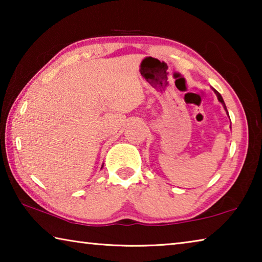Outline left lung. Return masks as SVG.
<instances>
[{
    "label": "left lung",
    "mask_w": 262,
    "mask_h": 262,
    "mask_svg": "<svg viewBox=\"0 0 262 262\" xmlns=\"http://www.w3.org/2000/svg\"><path fill=\"white\" fill-rule=\"evenodd\" d=\"M211 89H212V91H214V92H215V95L217 96V99H219V101H220V103H221L222 105H223V107H224V110H225V112H227V114L229 115V112H228V110H227V106H225V103H224V100H223V98H222V96H221V94H220V92H219V91H216L214 88H211ZM230 128H231V126H230Z\"/></svg>",
    "instance_id": "1"
}]
</instances>
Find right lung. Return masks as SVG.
<instances>
[{
    "label": "right lung",
    "instance_id": "obj_1",
    "mask_svg": "<svg viewBox=\"0 0 262 262\" xmlns=\"http://www.w3.org/2000/svg\"><path fill=\"white\" fill-rule=\"evenodd\" d=\"M101 167H103V166H101Z\"/></svg>",
    "mask_w": 262,
    "mask_h": 262
}]
</instances>
